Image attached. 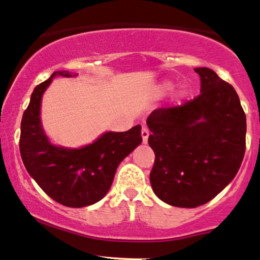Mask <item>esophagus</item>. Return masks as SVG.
Listing matches in <instances>:
<instances>
[{
  "mask_svg": "<svg viewBox=\"0 0 260 260\" xmlns=\"http://www.w3.org/2000/svg\"><path fill=\"white\" fill-rule=\"evenodd\" d=\"M141 135H142V139H143V143H147V142H148V137H149V129L147 127H142V132H141Z\"/></svg>",
  "mask_w": 260,
  "mask_h": 260,
  "instance_id": "esophagus-1",
  "label": "esophagus"
}]
</instances>
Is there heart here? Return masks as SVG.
<instances>
[{
	"label": "heart",
	"mask_w": 260,
	"mask_h": 260,
	"mask_svg": "<svg viewBox=\"0 0 260 260\" xmlns=\"http://www.w3.org/2000/svg\"><path fill=\"white\" fill-rule=\"evenodd\" d=\"M173 88V83L172 82H165L163 83V89H166V91H171V89Z\"/></svg>",
	"instance_id": "b5f03b06"
}]
</instances>
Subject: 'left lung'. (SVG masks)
I'll return each instance as SVG.
<instances>
[{"label": "left lung", "instance_id": "obj_1", "mask_svg": "<svg viewBox=\"0 0 260 260\" xmlns=\"http://www.w3.org/2000/svg\"><path fill=\"white\" fill-rule=\"evenodd\" d=\"M201 93L180 106L157 108L147 118L155 154L149 174L159 199L196 208L236 177L245 152L247 119L233 86L209 68H196Z\"/></svg>", "mask_w": 260, "mask_h": 260}]
</instances>
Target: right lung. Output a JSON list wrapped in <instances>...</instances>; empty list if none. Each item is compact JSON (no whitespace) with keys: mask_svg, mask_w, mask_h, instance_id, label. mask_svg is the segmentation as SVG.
Wrapping results in <instances>:
<instances>
[{"mask_svg":"<svg viewBox=\"0 0 260 260\" xmlns=\"http://www.w3.org/2000/svg\"><path fill=\"white\" fill-rule=\"evenodd\" d=\"M56 75L72 76L54 72L35 87L21 121V158L46 194L62 206L81 208L107 194L117 167L141 144V125L127 132H107L81 149L52 146L41 127L40 106L43 92Z\"/></svg>","mask_w":260,"mask_h":260,"instance_id":"1","label":"right lung"}]
</instances>
